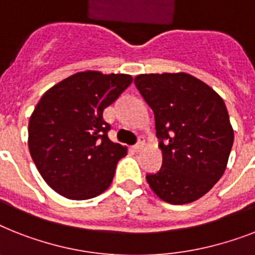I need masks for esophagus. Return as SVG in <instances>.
<instances>
[{
	"label": "esophagus",
	"instance_id": "1",
	"mask_svg": "<svg viewBox=\"0 0 255 255\" xmlns=\"http://www.w3.org/2000/svg\"><path fill=\"white\" fill-rule=\"evenodd\" d=\"M144 145H145V138L142 137V136H140V137H138V141L133 145V149L134 150H140V149L144 148Z\"/></svg>",
	"mask_w": 255,
	"mask_h": 255
}]
</instances>
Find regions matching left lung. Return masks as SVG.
I'll return each instance as SVG.
<instances>
[{
    "label": "left lung",
    "instance_id": "8db88e82",
    "mask_svg": "<svg viewBox=\"0 0 255 255\" xmlns=\"http://www.w3.org/2000/svg\"><path fill=\"white\" fill-rule=\"evenodd\" d=\"M134 85L154 113L162 150V166L146 182L170 204L199 199L224 174L233 145L224 101L187 73L138 74Z\"/></svg>",
    "mask_w": 255,
    "mask_h": 255
}]
</instances>
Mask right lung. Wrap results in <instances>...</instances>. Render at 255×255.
I'll use <instances>...</instances> for the list:
<instances>
[{"label": "right lung", "mask_w": 255, "mask_h": 255, "mask_svg": "<svg viewBox=\"0 0 255 255\" xmlns=\"http://www.w3.org/2000/svg\"><path fill=\"white\" fill-rule=\"evenodd\" d=\"M129 74L86 70L47 90L28 123V149L47 185L68 199H92L113 182L127 148L109 138L103 110L131 85Z\"/></svg>", "instance_id": "add662e5"}]
</instances>
